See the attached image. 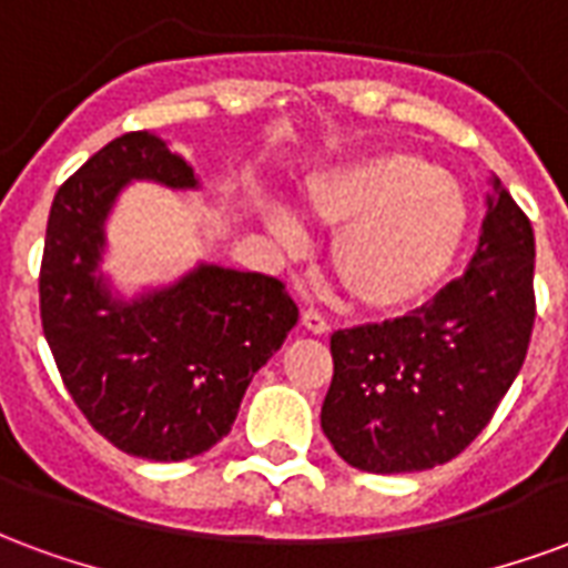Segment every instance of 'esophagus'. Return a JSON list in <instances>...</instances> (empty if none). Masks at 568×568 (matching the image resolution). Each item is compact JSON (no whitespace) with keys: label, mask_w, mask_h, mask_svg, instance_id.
Returning a JSON list of instances; mask_svg holds the SVG:
<instances>
[{"label":"esophagus","mask_w":568,"mask_h":568,"mask_svg":"<svg viewBox=\"0 0 568 568\" xmlns=\"http://www.w3.org/2000/svg\"><path fill=\"white\" fill-rule=\"evenodd\" d=\"M301 322H304V328L313 334H328V328H332V325H328V320L322 316L320 310H313V307L301 313Z\"/></svg>","instance_id":"34e87169"}]
</instances>
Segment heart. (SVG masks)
I'll return each mask as SVG.
<instances>
[{
    "label": "heart",
    "mask_w": 568,
    "mask_h": 568,
    "mask_svg": "<svg viewBox=\"0 0 568 568\" xmlns=\"http://www.w3.org/2000/svg\"><path fill=\"white\" fill-rule=\"evenodd\" d=\"M304 206L325 227H344L332 271L344 295L371 313L417 307L450 273L468 236V200L450 173L414 151H374L310 179ZM295 243L285 219H273Z\"/></svg>",
    "instance_id": "b5f03b06"
}]
</instances>
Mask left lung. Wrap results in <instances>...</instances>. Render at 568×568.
Here are the masks:
<instances>
[{
  "instance_id": "8db88e82",
  "label": "left lung",
  "mask_w": 568,
  "mask_h": 568,
  "mask_svg": "<svg viewBox=\"0 0 568 568\" xmlns=\"http://www.w3.org/2000/svg\"><path fill=\"white\" fill-rule=\"evenodd\" d=\"M532 271V224L493 179L477 252L459 280L410 316L332 334L322 432L337 456L374 475L456 459L524 368L536 322Z\"/></svg>"
}]
</instances>
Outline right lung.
<instances>
[{"instance_id":"add662e5","label":"right lung","mask_w":568,"mask_h":568,"mask_svg":"<svg viewBox=\"0 0 568 568\" xmlns=\"http://www.w3.org/2000/svg\"><path fill=\"white\" fill-rule=\"evenodd\" d=\"M130 179L197 185L194 170L145 130L118 136L69 175L44 231L42 332L72 402L105 440L179 463L231 432L297 307L276 276L212 264L133 304L115 301L93 271L105 215Z\"/></svg>"}]
</instances>
